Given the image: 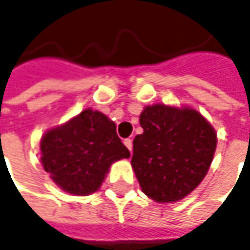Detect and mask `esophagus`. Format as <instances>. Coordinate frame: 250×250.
<instances>
[{
    "mask_svg": "<svg viewBox=\"0 0 250 250\" xmlns=\"http://www.w3.org/2000/svg\"><path fill=\"white\" fill-rule=\"evenodd\" d=\"M124 145L128 147L129 151H132V148H133V143H132V139H125V140H124Z\"/></svg>",
    "mask_w": 250,
    "mask_h": 250,
    "instance_id": "34e87169",
    "label": "esophagus"
}]
</instances>
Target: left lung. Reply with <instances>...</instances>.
Wrapping results in <instances>:
<instances>
[{
	"label": "left lung",
	"instance_id": "obj_1",
	"mask_svg": "<svg viewBox=\"0 0 250 250\" xmlns=\"http://www.w3.org/2000/svg\"><path fill=\"white\" fill-rule=\"evenodd\" d=\"M133 140L132 168L142 191L158 204L177 202L207 176L217 146L212 124L190 105H146Z\"/></svg>",
	"mask_w": 250,
	"mask_h": 250
}]
</instances>
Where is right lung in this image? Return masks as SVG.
<instances>
[{
    "instance_id": "add662e5",
    "label": "right lung",
    "mask_w": 250,
    "mask_h": 250,
    "mask_svg": "<svg viewBox=\"0 0 250 250\" xmlns=\"http://www.w3.org/2000/svg\"><path fill=\"white\" fill-rule=\"evenodd\" d=\"M40 151L42 168L53 183L67 194L82 197L98 191L114 162L130 157L115 124L92 108L48 129Z\"/></svg>"
}]
</instances>
